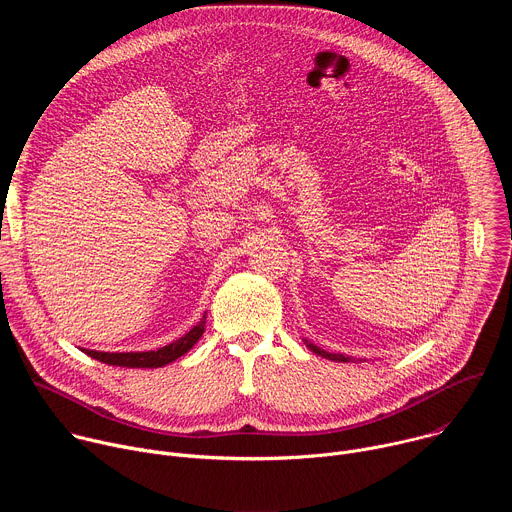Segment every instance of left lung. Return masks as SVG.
Instances as JSON below:
<instances>
[{"instance_id":"8db88e82","label":"left lung","mask_w":512,"mask_h":512,"mask_svg":"<svg viewBox=\"0 0 512 512\" xmlns=\"http://www.w3.org/2000/svg\"><path fill=\"white\" fill-rule=\"evenodd\" d=\"M306 344H308V348H310V350H314L316 354H320V356H324V358H328V360H336V362H348V360H350L348 356H342V354H332V352H326V350H322V348L314 346L312 342H306Z\"/></svg>"}]
</instances>
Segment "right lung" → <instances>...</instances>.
<instances>
[{"label": "right lung", "mask_w": 512, "mask_h": 512, "mask_svg": "<svg viewBox=\"0 0 512 512\" xmlns=\"http://www.w3.org/2000/svg\"><path fill=\"white\" fill-rule=\"evenodd\" d=\"M204 320L206 314L202 316V320L182 338L174 340L168 346H162L158 350H148V352H97V350H87V354L99 362L105 364H113V367H127V369H158L164 367V364L176 360L178 356L186 354L202 336L204 332Z\"/></svg>", "instance_id": "obj_1"}]
</instances>
